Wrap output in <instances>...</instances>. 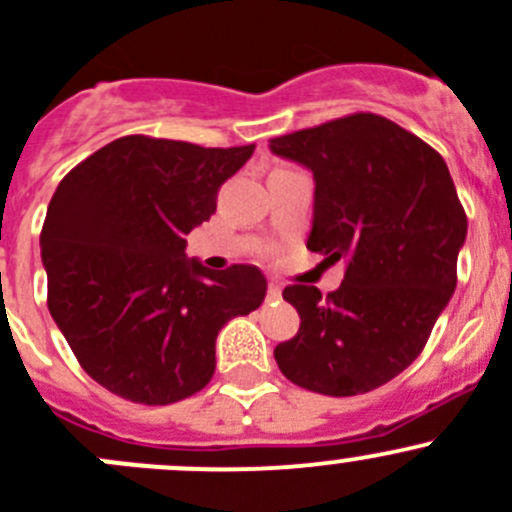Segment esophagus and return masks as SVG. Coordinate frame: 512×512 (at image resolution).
I'll return each instance as SVG.
<instances>
[{
	"instance_id": "esophagus-1",
	"label": "esophagus",
	"mask_w": 512,
	"mask_h": 512,
	"mask_svg": "<svg viewBox=\"0 0 512 512\" xmlns=\"http://www.w3.org/2000/svg\"><path fill=\"white\" fill-rule=\"evenodd\" d=\"M281 286L278 283H268V301H281Z\"/></svg>"
}]
</instances>
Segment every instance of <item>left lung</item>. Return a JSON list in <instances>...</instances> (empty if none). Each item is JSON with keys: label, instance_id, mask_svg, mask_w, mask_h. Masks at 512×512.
Returning <instances> with one entry per match:
<instances>
[{"label": "left lung", "instance_id": "8db88e82", "mask_svg": "<svg viewBox=\"0 0 512 512\" xmlns=\"http://www.w3.org/2000/svg\"><path fill=\"white\" fill-rule=\"evenodd\" d=\"M313 174L306 249L346 263L343 283L283 288L301 328L273 358L288 381L358 396L406 371L455 291L468 219L443 156L378 114H351L268 141Z\"/></svg>", "mask_w": 512, "mask_h": 512}]
</instances>
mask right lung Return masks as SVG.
<instances>
[{"label": "right lung", "mask_w": 512, "mask_h": 512, "mask_svg": "<svg viewBox=\"0 0 512 512\" xmlns=\"http://www.w3.org/2000/svg\"><path fill=\"white\" fill-rule=\"evenodd\" d=\"M254 149L121 136L57 186L39 239L49 313L106 391L146 406L194 396L214 376L221 328L263 303L256 266L186 258V234Z\"/></svg>", "instance_id": "1"}]
</instances>
